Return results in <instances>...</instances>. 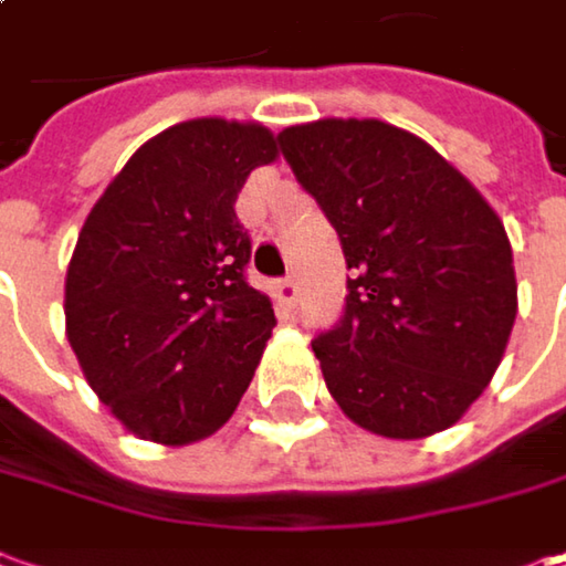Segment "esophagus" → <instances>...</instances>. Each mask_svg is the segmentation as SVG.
Returning a JSON list of instances; mask_svg holds the SVG:
<instances>
[{"label": "esophagus", "mask_w": 566, "mask_h": 566, "mask_svg": "<svg viewBox=\"0 0 566 566\" xmlns=\"http://www.w3.org/2000/svg\"><path fill=\"white\" fill-rule=\"evenodd\" d=\"M272 294H275V301L282 304L284 311H291L297 304V282L294 279H282V282L272 284Z\"/></svg>", "instance_id": "1"}]
</instances>
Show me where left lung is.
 Wrapping results in <instances>:
<instances>
[{"label": "left lung", "mask_w": 566, "mask_h": 566, "mask_svg": "<svg viewBox=\"0 0 566 566\" xmlns=\"http://www.w3.org/2000/svg\"><path fill=\"white\" fill-rule=\"evenodd\" d=\"M279 147L350 269L340 321L311 340L331 396L387 439L449 429L495 377L514 327L502 219L426 140L384 120L287 127Z\"/></svg>", "instance_id": "left-lung-1"}]
</instances>
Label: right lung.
Wrapping results in <instances>:
<instances>
[{"label": "right lung", "mask_w": 566, "mask_h": 566, "mask_svg": "<svg viewBox=\"0 0 566 566\" xmlns=\"http://www.w3.org/2000/svg\"><path fill=\"white\" fill-rule=\"evenodd\" d=\"M275 157L262 124L186 120L147 140L84 219L64 279L67 340L140 439L216 432L255 377L275 311L245 275L235 199Z\"/></svg>", "instance_id": "right-lung-1"}]
</instances>
